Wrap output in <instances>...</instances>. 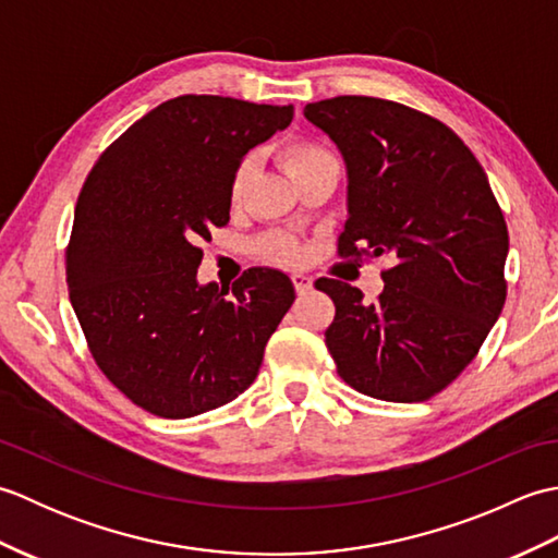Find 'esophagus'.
Instances as JSON below:
<instances>
[{
  "label": "esophagus",
  "mask_w": 558,
  "mask_h": 558,
  "mask_svg": "<svg viewBox=\"0 0 558 558\" xmlns=\"http://www.w3.org/2000/svg\"><path fill=\"white\" fill-rule=\"evenodd\" d=\"M292 286L298 294H306L312 290V278L304 276V272H292Z\"/></svg>",
  "instance_id": "esophagus-1"
}]
</instances>
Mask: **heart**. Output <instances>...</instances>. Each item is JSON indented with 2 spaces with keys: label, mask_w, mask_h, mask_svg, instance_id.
Returning a JSON list of instances; mask_svg holds the SVG:
<instances>
[{
  "label": "heart",
  "mask_w": 558,
  "mask_h": 558,
  "mask_svg": "<svg viewBox=\"0 0 558 558\" xmlns=\"http://www.w3.org/2000/svg\"><path fill=\"white\" fill-rule=\"evenodd\" d=\"M324 162H336V158L330 156L326 148L310 144V141H298V144L288 146V150H286V165H288V170H290L292 177H298V174L312 170V168H318V165H324ZM248 180H252V158H244L234 168L232 182H230L232 204H240V198L246 192ZM260 254L268 256L270 260H278V264H294V260H298V256H300L298 246H292L288 242H280V240L260 242Z\"/></svg>",
  "instance_id": "1"
}]
</instances>
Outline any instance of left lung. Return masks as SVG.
Here are the masks:
<instances>
[{"label":"left lung","mask_w":558,"mask_h":558,"mask_svg":"<svg viewBox=\"0 0 558 558\" xmlns=\"http://www.w3.org/2000/svg\"><path fill=\"white\" fill-rule=\"evenodd\" d=\"M304 117L348 168L340 256H388L384 292L318 278L336 304L326 345L345 384L420 402L475 360L506 302L508 228L472 150L434 117L400 102L340 96Z\"/></svg>","instance_id":"8db88e82"}]
</instances>
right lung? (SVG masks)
Masks as SVG:
<instances>
[{
	"mask_svg": "<svg viewBox=\"0 0 558 558\" xmlns=\"http://www.w3.org/2000/svg\"><path fill=\"white\" fill-rule=\"evenodd\" d=\"M292 105L180 96L141 117L93 165L66 248V286L100 372L158 417L216 410L254 384L292 280L248 268L198 286L213 228L248 150L292 122Z\"/></svg>",
	"mask_w": 558,
	"mask_h": 558,
	"instance_id": "right-lung-1",
	"label": "right lung"
}]
</instances>
